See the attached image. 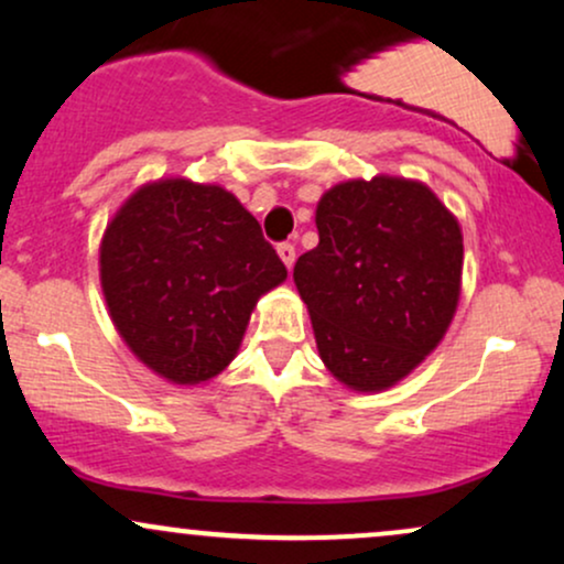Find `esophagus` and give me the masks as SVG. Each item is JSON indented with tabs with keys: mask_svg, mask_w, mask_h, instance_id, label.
Returning a JSON list of instances; mask_svg holds the SVG:
<instances>
[{
	"mask_svg": "<svg viewBox=\"0 0 564 564\" xmlns=\"http://www.w3.org/2000/svg\"><path fill=\"white\" fill-rule=\"evenodd\" d=\"M278 257H281V262L286 264V270L294 268V260H296L294 243H281V246H278Z\"/></svg>",
	"mask_w": 564,
	"mask_h": 564,
	"instance_id": "esophagus-1",
	"label": "esophagus"
}]
</instances>
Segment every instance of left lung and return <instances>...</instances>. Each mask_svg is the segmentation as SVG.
Returning <instances> with one entry per match:
<instances>
[{
    "label": "left lung",
    "instance_id": "8db88e82",
    "mask_svg": "<svg viewBox=\"0 0 564 564\" xmlns=\"http://www.w3.org/2000/svg\"><path fill=\"white\" fill-rule=\"evenodd\" d=\"M318 246L294 264L323 366L355 392L403 381L443 341L462 296L464 236L419 180L377 174L328 187Z\"/></svg>",
    "mask_w": 564,
    "mask_h": 564
}]
</instances>
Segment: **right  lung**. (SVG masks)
Returning <instances> with one entry per match:
<instances>
[{
  "label": "right lung",
  "instance_id": "right-lung-1",
  "mask_svg": "<svg viewBox=\"0 0 564 564\" xmlns=\"http://www.w3.org/2000/svg\"><path fill=\"white\" fill-rule=\"evenodd\" d=\"M283 281L260 223L215 183L140 185L100 241L116 332L142 366L180 387L206 384L230 366L260 296Z\"/></svg>",
  "mask_w": 564,
  "mask_h": 564
}]
</instances>
